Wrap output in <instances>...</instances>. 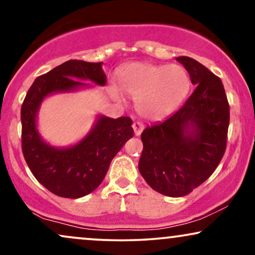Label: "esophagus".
<instances>
[{
    "mask_svg": "<svg viewBox=\"0 0 255 255\" xmlns=\"http://www.w3.org/2000/svg\"><path fill=\"white\" fill-rule=\"evenodd\" d=\"M143 124L142 122L140 121H135L133 124V129H134V134L136 135V136H138V135H141V133H142L143 130Z\"/></svg>",
    "mask_w": 255,
    "mask_h": 255,
    "instance_id": "obj_1",
    "label": "esophagus"
}]
</instances>
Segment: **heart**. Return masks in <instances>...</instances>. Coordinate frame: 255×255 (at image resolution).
Segmentation results:
<instances>
[{
  "instance_id": "b5f03b06",
  "label": "heart",
  "mask_w": 255,
  "mask_h": 255,
  "mask_svg": "<svg viewBox=\"0 0 255 255\" xmlns=\"http://www.w3.org/2000/svg\"><path fill=\"white\" fill-rule=\"evenodd\" d=\"M121 89L137 100V111L148 119H160L176 108L189 89V76L180 64L135 63L120 73Z\"/></svg>"
}]
</instances>
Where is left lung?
<instances>
[{
  "instance_id": "1",
  "label": "left lung",
  "mask_w": 255,
  "mask_h": 255,
  "mask_svg": "<svg viewBox=\"0 0 255 255\" xmlns=\"http://www.w3.org/2000/svg\"><path fill=\"white\" fill-rule=\"evenodd\" d=\"M176 60L195 89L178 111L142 131L138 161L148 185L173 198L189 194L217 169L226 150L230 125V105L221 80L192 57Z\"/></svg>"
}]
</instances>
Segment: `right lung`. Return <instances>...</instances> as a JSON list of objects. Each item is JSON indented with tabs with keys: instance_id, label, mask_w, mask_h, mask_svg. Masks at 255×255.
Masks as SVG:
<instances>
[{
	"instance_id": "add662e5",
	"label": "right lung",
	"mask_w": 255,
	"mask_h": 255,
	"mask_svg": "<svg viewBox=\"0 0 255 255\" xmlns=\"http://www.w3.org/2000/svg\"><path fill=\"white\" fill-rule=\"evenodd\" d=\"M102 62L69 60L36 77L21 107L22 151L33 175L48 191L61 198L77 199L100 186L112 160L133 137L130 118L99 117L93 130L75 146L55 148L41 140L36 129V114L42 100L55 92H69L89 80L106 85Z\"/></svg>"
}]
</instances>
